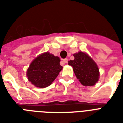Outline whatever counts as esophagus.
Here are the masks:
<instances>
[{
	"label": "esophagus",
	"mask_w": 123,
	"mask_h": 123,
	"mask_svg": "<svg viewBox=\"0 0 123 123\" xmlns=\"http://www.w3.org/2000/svg\"><path fill=\"white\" fill-rule=\"evenodd\" d=\"M62 62L63 63H68V59H64Z\"/></svg>",
	"instance_id": "obj_1"
}]
</instances>
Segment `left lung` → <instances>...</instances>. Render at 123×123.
Wrapping results in <instances>:
<instances>
[{
	"instance_id": "8db88e82",
	"label": "left lung",
	"mask_w": 123,
	"mask_h": 123,
	"mask_svg": "<svg viewBox=\"0 0 123 123\" xmlns=\"http://www.w3.org/2000/svg\"><path fill=\"white\" fill-rule=\"evenodd\" d=\"M74 60L69 61L68 64L73 67L76 77L84 86H92L98 81L99 69L96 62L88 54L79 52L73 54Z\"/></svg>"
}]
</instances>
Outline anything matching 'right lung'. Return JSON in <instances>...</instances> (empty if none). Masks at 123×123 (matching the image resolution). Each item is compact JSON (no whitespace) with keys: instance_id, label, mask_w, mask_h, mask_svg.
<instances>
[{"instance_id":"right-lung-1","label":"right lung","mask_w":123,"mask_h":123,"mask_svg":"<svg viewBox=\"0 0 123 123\" xmlns=\"http://www.w3.org/2000/svg\"><path fill=\"white\" fill-rule=\"evenodd\" d=\"M61 59L49 52L39 55L32 62L27 71L28 80L34 86L44 88L52 84L62 69Z\"/></svg>"}]
</instances>
